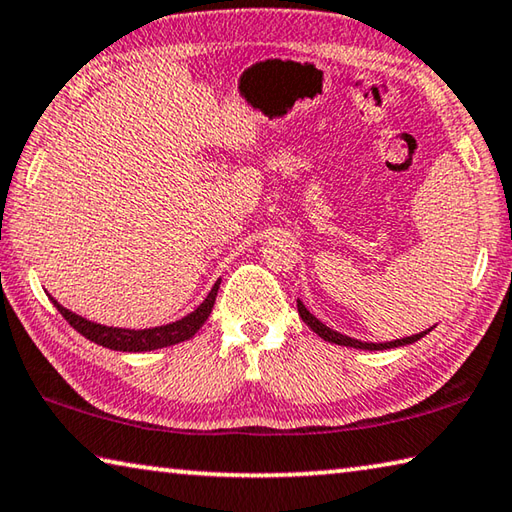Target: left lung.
Instances as JSON below:
<instances>
[{"label": "left lung", "mask_w": 512, "mask_h": 512, "mask_svg": "<svg viewBox=\"0 0 512 512\" xmlns=\"http://www.w3.org/2000/svg\"><path fill=\"white\" fill-rule=\"evenodd\" d=\"M298 314L300 318L305 320V323L314 329V332L320 336V339H325L329 343H336V345H348V348H359V350H386V348H400V345H409V343H415L420 341L424 334H429L431 329H427V332H420L415 336H409V339H400V341H391V343H363V341H357V339H350V336H343L339 332H334V329H329L327 325L320 323V320L316 316H311L307 307L302 305V302L298 300Z\"/></svg>", "instance_id": "obj_1"}]
</instances>
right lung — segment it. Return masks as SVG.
Masks as SVG:
<instances>
[{
  "mask_svg": "<svg viewBox=\"0 0 512 512\" xmlns=\"http://www.w3.org/2000/svg\"><path fill=\"white\" fill-rule=\"evenodd\" d=\"M219 284L221 280L214 284L210 296H207L201 305H198L192 314H187L185 318L176 320V323L162 325V327H151V329H121V327H106L99 323H92V320H85L81 316L72 314V311L65 309L63 305L51 298L54 307L63 314V318L72 325L76 332L83 334L85 339H90L92 343L103 345V348L110 350H119V352H149V350H158V348H169V345L183 343L198 332L207 320V316L212 314L216 293H219Z\"/></svg>",
  "mask_w": 512,
  "mask_h": 512,
  "instance_id": "right-lung-1",
  "label": "right lung"
}]
</instances>
